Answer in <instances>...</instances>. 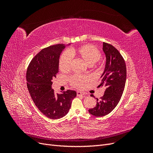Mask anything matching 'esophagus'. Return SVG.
Instances as JSON below:
<instances>
[{
    "label": "esophagus",
    "instance_id": "1",
    "mask_svg": "<svg viewBox=\"0 0 153 153\" xmlns=\"http://www.w3.org/2000/svg\"><path fill=\"white\" fill-rule=\"evenodd\" d=\"M76 94H77V96H83V95H85V92H80V91H77Z\"/></svg>",
    "mask_w": 153,
    "mask_h": 153
}]
</instances>
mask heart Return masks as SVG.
Returning <instances> with one entry per match:
<instances>
[{"mask_svg":"<svg viewBox=\"0 0 153 153\" xmlns=\"http://www.w3.org/2000/svg\"><path fill=\"white\" fill-rule=\"evenodd\" d=\"M75 53L81 59L85 61L89 66H92L98 62L101 58V53L100 51L91 45H83L74 50L71 53L68 51L64 52L60 57L59 61V68L63 72H66L70 69L72 62V55L71 53ZM87 77L84 75H73L70 78L71 84L76 87H81L87 82Z\"/></svg>","mask_w":153,"mask_h":153,"instance_id":"1","label":"heart"}]
</instances>
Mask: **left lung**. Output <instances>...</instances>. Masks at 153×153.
I'll list each match as a JSON object with an SVG mask.
<instances>
[{
	"label": "left lung",
	"instance_id": "1",
	"mask_svg": "<svg viewBox=\"0 0 153 153\" xmlns=\"http://www.w3.org/2000/svg\"><path fill=\"white\" fill-rule=\"evenodd\" d=\"M103 50L106 55V64L98 87L105 86V93L100 99L96 98L95 107L89 110V113L96 117L105 116L115 108L121 98L126 80V64L121 54L114 46L105 42Z\"/></svg>",
	"mask_w": 153,
	"mask_h": 153
}]
</instances>
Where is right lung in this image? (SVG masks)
Wrapping results in <instances>:
<instances>
[{
    "instance_id": "obj_1",
    "label": "right lung",
    "mask_w": 153,
    "mask_h": 153,
    "mask_svg": "<svg viewBox=\"0 0 153 153\" xmlns=\"http://www.w3.org/2000/svg\"><path fill=\"white\" fill-rule=\"evenodd\" d=\"M64 48V45L58 44L43 49L32 59L26 73L27 88L34 103L41 113L52 119L65 116L76 96L75 91L55 94L52 89L53 78L59 72L60 55Z\"/></svg>"
}]
</instances>
